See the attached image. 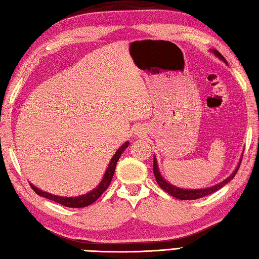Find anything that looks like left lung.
<instances>
[{
    "instance_id": "1",
    "label": "left lung",
    "mask_w": 259,
    "mask_h": 259,
    "mask_svg": "<svg viewBox=\"0 0 259 259\" xmlns=\"http://www.w3.org/2000/svg\"><path fill=\"white\" fill-rule=\"evenodd\" d=\"M209 52H212L218 58H220L221 61H223L226 64H228L226 58H224L217 50H209ZM240 163H241V159H240V161H239L237 168L233 170V172L229 176L227 179H224L223 182H221L220 184L214 185V186H212V187L202 188V189H184V188L176 187V186H174V185L168 183L159 171L157 158L155 157H153V174H154V177H155V180H157L158 185L164 190V192H167L169 195H171V196L178 198V199H186V201H190V199H197V198H201L204 196H207V195L213 194L214 192H217V190L222 188L224 185H227L229 182H230V180L233 179V177H235Z\"/></svg>"
}]
</instances>
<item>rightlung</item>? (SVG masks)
I'll list each match as a JSON object with an SVG mask.
<instances>
[{"instance_id": "1", "label": "right lung", "mask_w": 259, "mask_h": 259, "mask_svg": "<svg viewBox=\"0 0 259 259\" xmlns=\"http://www.w3.org/2000/svg\"><path fill=\"white\" fill-rule=\"evenodd\" d=\"M130 142H125L120 148L116 151V153L113 155V158L109 161L108 167L106 169V172L102 177L101 182L99 183L98 186H97L95 189H92L91 192L80 195V196H75V197H63V196H57V195H53L47 192H44V190H40L37 188L36 186H33L32 184H30L31 188L35 190V193L38 194L39 196L45 197L47 199H51V201L61 204V205H64L66 207H73V208H77V207H85L88 205H90L94 202H96L98 199L101 194L105 192V190L108 188L110 185L111 179H113V176L115 174V168L117 164V161L119 160L121 153L124 152V150L127 148Z\"/></svg>"}]
</instances>
